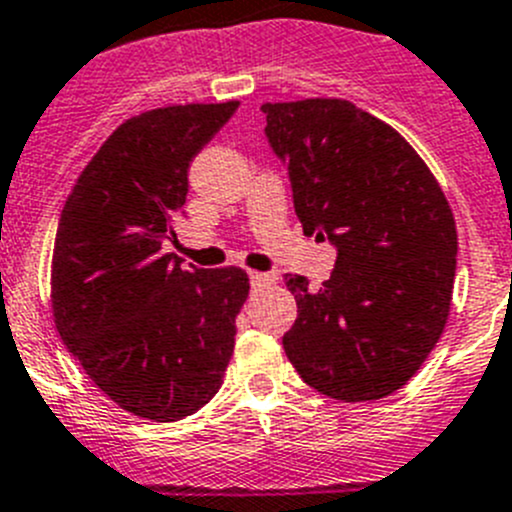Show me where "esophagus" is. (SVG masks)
<instances>
[{"label":"esophagus","mask_w":512,"mask_h":512,"mask_svg":"<svg viewBox=\"0 0 512 512\" xmlns=\"http://www.w3.org/2000/svg\"><path fill=\"white\" fill-rule=\"evenodd\" d=\"M248 279H251L253 289H261V287H269V284H274L276 276L264 274V271H251V274H248Z\"/></svg>","instance_id":"obj_1"}]
</instances>
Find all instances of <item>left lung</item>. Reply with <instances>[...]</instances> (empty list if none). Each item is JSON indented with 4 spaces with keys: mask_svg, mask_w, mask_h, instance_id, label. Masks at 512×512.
<instances>
[{
    "mask_svg": "<svg viewBox=\"0 0 512 512\" xmlns=\"http://www.w3.org/2000/svg\"><path fill=\"white\" fill-rule=\"evenodd\" d=\"M261 111L304 233L337 248L320 289L284 276L297 299L284 353L307 386L337 401L391 396L447 325L457 271L452 208L416 149L355 103L304 98Z\"/></svg>",
    "mask_w": 512,
    "mask_h": 512,
    "instance_id": "obj_1",
    "label": "left lung"
}]
</instances>
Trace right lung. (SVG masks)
Wrapping results in <instances>:
<instances>
[{"instance_id":"add662e5","label":"right lung","mask_w":512,"mask_h":512,"mask_svg":"<svg viewBox=\"0 0 512 512\" xmlns=\"http://www.w3.org/2000/svg\"><path fill=\"white\" fill-rule=\"evenodd\" d=\"M238 101L185 103L126 119L60 213L50 299L65 348L116 406L177 421L218 393L248 297L238 266L182 269L175 238L192 157Z\"/></svg>"}]
</instances>
